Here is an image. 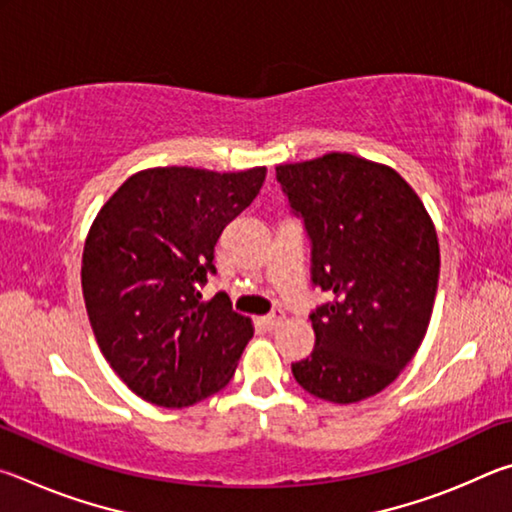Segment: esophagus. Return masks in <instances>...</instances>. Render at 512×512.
<instances>
[{
	"mask_svg": "<svg viewBox=\"0 0 512 512\" xmlns=\"http://www.w3.org/2000/svg\"><path fill=\"white\" fill-rule=\"evenodd\" d=\"M284 318H287V316H284V311L277 309V311H273V314L264 316V318H262V323H264L268 329H275L277 325H282V323H284Z\"/></svg>",
	"mask_w": 512,
	"mask_h": 512,
	"instance_id": "esophagus-1",
	"label": "esophagus"
}]
</instances>
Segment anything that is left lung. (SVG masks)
<instances>
[{
    "label": "left lung",
    "instance_id": "obj_1",
    "mask_svg": "<svg viewBox=\"0 0 512 512\" xmlns=\"http://www.w3.org/2000/svg\"><path fill=\"white\" fill-rule=\"evenodd\" d=\"M311 237V280L334 293L311 314L316 348L293 363L307 393L354 404L400 377L427 334L440 275L427 207L393 167L352 153L277 164Z\"/></svg>",
    "mask_w": 512,
    "mask_h": 512
}]
</instances>
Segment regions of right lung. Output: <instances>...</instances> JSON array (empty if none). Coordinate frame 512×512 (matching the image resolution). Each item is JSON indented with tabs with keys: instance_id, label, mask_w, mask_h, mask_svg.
Returning <instances> with one entry per match:
<instances>
[{
	"instance_id": "right-lung-1",
	"label": "right lung",
	"mask_w": 512,
	"mask_h": 512,
	"mask_svg": "<svg viewBox=\"0 0 512 512\" xmlns=\"http://www.w3.org/2000/svg\"><path fill=\"white\" fill-rule=\"evenodd\" d=\"M266 180V167L133 173L90 225L81 287L101 354L135 395L183 409L228 386L253 320L203 300L214 246Z\"/></svg>"
}]
</instances>
